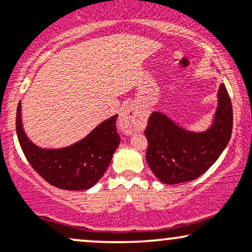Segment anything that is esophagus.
I'll list each match as a JSON object with an SVG mask.
<instances>
[{
    "mask_svg": "<svg viewBox=\"0 0 252 252\" xmlns=\"http://www.w3.org/2000/svg\"><path fill=\"white\" fill-rule=\"evenodd\" d=\"M118 123H120L121 129H122L126 134L132 135L143 128L144 117L137 109L128 107L123 110Z\"/></svg>",
    "mask_w": 252,
    "mask_h": 252,
    "instance_id": "obj_1",
    "label": "esophagus"
}]
</instances>
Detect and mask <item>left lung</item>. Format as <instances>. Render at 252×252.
Masks as SVG:
<instances>
[{
  "mask_svg": "<svg viewBox=\"0 0 252 252\" xmlns=\"http://www.w3.org/2000/svg\"><path fill=\"white\" fill-rule=\"evenodd\" d=\"M231 131V99L225 86L220 84L214 124L207 131H187L163 114L150 115L144 131L148 138V165L165 184L196 180L218 159L229 143Z\"/></svg>",
  "mask_w": 252,
  "mask_h": 252,
  "instance_id": "obj_1",
  "label": "left lung"
}]
</instances>
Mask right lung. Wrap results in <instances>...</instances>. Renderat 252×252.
I'll return each instance as SVG.
<instances>
[{"label": "right lung", "mask_w": 252, "mask_h": 252, "mask_svg": "<svg viewBox=\"0 0 252 252\" xmlns=\"http://www.w3.org/2000/svg\"><path fill=\"white\" fill-rule=\"evenodd\" d=\"M116 120L117 115H115L102 122L86 138L71 147L41 149L24 134L19 103L16 132L26 158L48 183L63 190H86L99 181L120 144Z\"/></svg>", "instance_id": "add662e5"}]
</instances>
